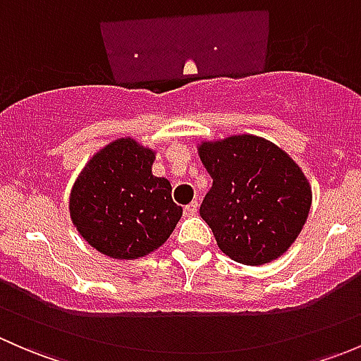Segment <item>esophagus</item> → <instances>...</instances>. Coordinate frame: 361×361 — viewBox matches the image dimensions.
Here are the masks:
<instances>
[{"label":"esophagus","instance_id":"esophagus-1","mask_svg":"<svg viewBox=\"0 0 361 361\" xmlns=\"http://www.w3.org/2000/svg\"><path fill=\"white\" fill-rule=\"evenodd\" d=\"M197 207H199L197 201H192L190 204H187V206L183 207V211H185V214H187V216H194V214L197 213Z\"/></svg>","mask_w":361,"mask_h":361}]
</instances>
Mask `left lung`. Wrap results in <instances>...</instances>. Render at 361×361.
Wrapping results in <instances>:
<instances>
[{
	"label": "left lung",
	"mask_w": 361,
	"mask_h": 361,
	"mask_svg": "<svg viewBox=\"0 0 361 361\" xmlns=\"http://www.w3.org/2000/svg\"><path fill=\"white\" fill-rule=\"evenodd\" d=\"M199 155L213 178L201 216L218 248L245 265L269 264L288 251L312 201L311 185L295 160L251 134L202 141Z\"/></svg>",
	"instance_id": "obj_1"
}]
</instances>
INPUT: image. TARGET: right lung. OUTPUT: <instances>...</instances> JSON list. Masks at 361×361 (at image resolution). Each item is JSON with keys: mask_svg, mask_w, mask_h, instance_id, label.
Listing matches in <instances>:
<instances>
[{"mask_svg": "<svg viewBox=\"0 0 361 361\" xmlns=\"http://www.w3.org/2000/svg\"><path fill=\"white\" fill-rule=\"evenodd\" d=\"M155 152L133 137L101 148L76 178L69 216L78 234L116 260L145 257L162 246L180 221L171 183L152 173Z\"/></svg>", "mask_w": 361, "mask_h": 361, "instance_id": "1", "label": "right lung"}]
</instances>
